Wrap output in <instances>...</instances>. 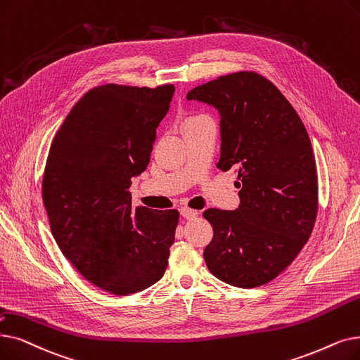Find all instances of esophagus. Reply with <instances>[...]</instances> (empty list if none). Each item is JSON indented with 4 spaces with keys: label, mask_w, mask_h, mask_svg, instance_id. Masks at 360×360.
<instances>
[{
    "label": "esophagus",
    "mask_w": 360,
    "mask_h": 360,
    "mask_svg": "<svg viewBox=\"0 0 360 360\" xmlns=\"http://www.w3.org/2000/svg\"><path fill=\"white\" fill-rule=\"evenodd\" d=\"M181 216L184 217V219H194V217H197L198 216V212L197 210H193V209H188V207H182L181 210Z\"/></svg>",
    "instance_id": "esophagus-1"
}]
</instances>
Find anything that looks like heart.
<instances>
[{
    "label": "heart",
    "mask_w": 360,
    "mask_h": 360,
    "mask_svg": "<svg viewBox=\"0 0 360 360\" xmlns=\"http://www.w3.org/2000/svg\"><path fill=\"white\" fill-rule=\"evenodd\" d=\"M201 119H206V117H205V116H193V117H190V119H186L185 124H188V123H194V122H197V120H201Z\"/></svg>",
    "instance_id": "obj_1"
}]
</instances>
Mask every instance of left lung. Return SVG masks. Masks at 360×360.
<instances>
[{"label":"left lung","instance_id":"left-lung-1","mask_svg":"<svg viewBox=\"0 0 360 360\" xmlns=\"http://www.w3.org/2000/svg\"><path fill=\"white\" fill-rule=\"evenodd\" d=\"M221 115L217 167L236 170L240 206L207 209L213 240L209 271L241 288L269 283L300 253L318 213L314 150L302 119L281 91L256 72H237L186 94Z\"/></svg>","mask_w":360,"mask_h":360}]
</instances>
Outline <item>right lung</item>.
Instances as JSON below:
<instances>
[{
  "mask_svg": "<svg viewBox=\"0 0 360 360\" xmlns=\"http://www.w3.org/2000/svg\"><path fill=\"white\" fill-rule=\"evenodd\" d=\"M174 85H101L75 104L46 159L42 200L61 253L116 295L165 275L179 213L132 207L129 186L150 163Z\"/></svg>",
  "mask_w": 360,
  "mask_h": 360,
  "instance_id": "obj_1",
  "label": "right lung"
}]
</instances>
